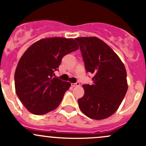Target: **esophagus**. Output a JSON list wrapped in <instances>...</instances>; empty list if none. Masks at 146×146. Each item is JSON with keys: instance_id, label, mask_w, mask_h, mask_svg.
Wrapping results in <instances>:
<instances>
[{"instance_id": "34e87169", "label": "esophagus", "mask_w": 146, "mask_h": 146, "mask_svg": "<svg viewBox=\"0 0 146 146\" xmlns=\"http://www.w3.org/2000/svg\"><path fill=\"white\" fill-rule=\"evenodd\" d=\"M71 86L72 87L79 86H80V83H79V82H76V83H75V84H71Z\"/></svg>"}]
</instances>
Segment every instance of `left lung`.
Returning <instances> with one entry per match:
<instances>
[{"label": "left lung", "instance_id": "obj_1", "mask_svg": "<svg viewBox=\"0 0 146 146\" xmlns=\"http://www.w3.org/2000/svg\"><path fill=\"white\" fill-rule=\"evenodd\" d=\"M79 43L87 72L94 75L93 84H84V95L78 99L80 110L94 119L113 115L128 89L127 71L118 55L97 37H79Z\"/></svg>", "mask_w": 146, "mask_h": 146}]
</instances>
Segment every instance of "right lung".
I'll use <instances>...</instances> for the list:
<instances>
[{"label":"right lung","instance_id":"right-lung-1","mask_svg":"<svg viewBox=\"0 0 146 146\" xmlns=\"http://www.w3.org/2000/svg\"><path fill=\"white\" fill-rule=\"evenodd\" d=\"M73 38L53 37L33 43L18 62L16 94L31 113L44 115L57 108L71 84L55 77L64 55L78 50Z\"/></svg>","mask_w":146,"mask_h":146}]
</instances>
